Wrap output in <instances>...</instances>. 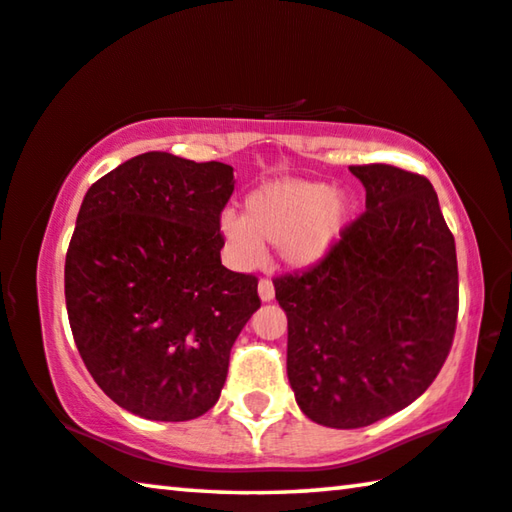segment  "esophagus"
<instances>
[{
    "label": "esophagus",
    "instance_id": "1",
    "mask_svg": "<svg viewBox=\"0 0 512 512\" xmlns=\"http://www.w3.org/2000/svg\"><path fill=\"white\" fill-rule=\"evenodd\" d=\"M273 296H275L273 282L269 278L259 280V298H262V300H273Z\"/></svg>",
    "mask_w": 512,
    "mask_h": 512
}]
</instances>
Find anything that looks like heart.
Here are the masks:
<instances>
[{
	"mask_svg": "<svg viewBox=\"0 0 512 512\" xmlns=\"http://www.w3.org/2000/svg\"><path fill=\"white\" fill-rule=\"evenodd\" d=\"M351 216V202L326 182H271L246 198V214L223 212L221 232L234 257L255 264L262 243L280 248L285 262L312 264L335 243Z\"/></svg>",
	"mask_w": 512,
	"mask_h": 512,
	"instance_id": "1",
	"label": "heart"
}]
</instances>
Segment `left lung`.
<instances>
[{"label": "left lung", "mask_w": 512, "mask_h": 512, "mask_svg": "<svg viewBox=\"0 0 512 512\" xmlns=\"http://www.w3.org/2000/svg\"><path fill=\"white\" fill-rule=\"evenodd\" d=\"M367 209L319 262L273 278L287 312V376L300 410L362 428L431 387L458 321L453 234L424 175L351 166Z\"/></svg>", "instance_id": "1"}]
</instances>
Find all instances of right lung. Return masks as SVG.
I'll use <instances>...</instances> for the list:
<instances>
[{
  "label": "right lung",
  "instance_id": "add662e5",
  "mask_svg": "<svg viewBox=\"0 0 512 512\" xmlns=\"http://www.w3.org/2000/svg\"><path fill=\"white\" fill-rule=\"evenodd\" d=\"M234 191L221 161L145 152L100 177L66 255L77 351L111 401L189 421L221 396L234 339L259 310L253 273L221 264Z\"/></svg>",
  "mask_w": 512,
  "mask_h": 512
}]
</instances>
